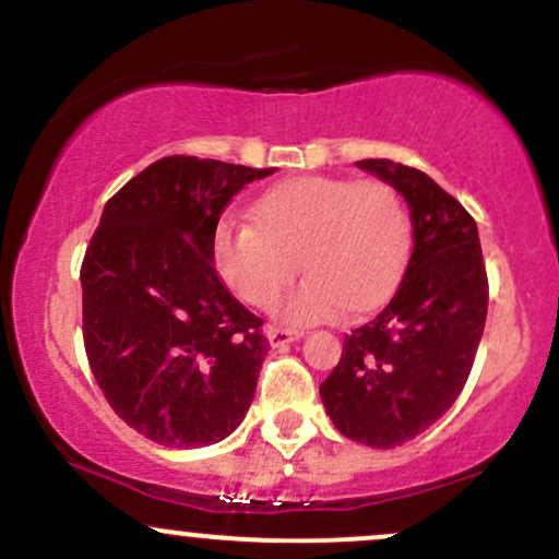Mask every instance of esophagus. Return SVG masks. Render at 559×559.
Wrapping results in <instances>:
<instances>
[{
    "label": "esophagus",
    "mask_w": 559,
    "mask_h": 559,
    "mask_svg": "<svg viewBox=\"0 0 559 559\" xmlns=\"http://www.w3.org/2000/svg\"><path fill=\"white\" fill-rule=\"evenodd\" d=\"M299 336V331L284 329V325H271V329H267V338H271V346H275V349H284V346L297 342Z\"/></svg>",
    "instance_id": "1"
}]
</instances>
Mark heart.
<instances>
[{
	"mask_svg": "<svg viewBox=\"0 0 559 559\" xmlns=\"http://www.w3.org/2000/svg\"><path fill=\"white\" fill-rule=\"evenodd\" d=\"M254 223H221L213 247L217 273L241 301L265 310L301 262L307 278L281 305L292 323L381 305L413 254V213L386 181L292 178L260 199Z\"/></svg>",
	"mask_w": 559,
	"mask_h": 559,
	"instance_id": "obj_1",
	"label": "heart"
}]
</instances>
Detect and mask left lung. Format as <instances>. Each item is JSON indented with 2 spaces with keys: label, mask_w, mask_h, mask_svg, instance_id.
Masks as SVG:
<instances>
[{
  "label": "left lung",
  "mask_w": 559,
  "mask_h": 559,
  "mask_svg": "<svg viewBox=\"0 0 559 559\" xmlns=\"http://www.w3.org/2000/svg\"><path fill=\"white\" fill-rule=\"evenodd\" d=\"M404 197L415 247L400 288L370 323L344 336L320 400L346 439L389 449L433 426L471 376L489 310L473 215L433 178L391 159H360Z\"/></svg>",
  "instance_id": "8db88e82"
}]
</instances>
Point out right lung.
Wrapping results in <instances>:
<instances>
[{
	"label": "right lung",
	"instance_id": "add662e5",
	"mask_svg": "<svg viewBox=\"0 0 559 559\" xmlns=\"http://www.w3.org/2000/svg\"><path fill=\"white\" fill-rule=\"evenodd\" d=\"M271 173L170 155L107 199L81 265L83 346L105 400L150 441L215 444L252 404L271 344L213 247L226 204Z\"/></svg>",
	"mask_w": 559,
	"mask_h": 559
}]
</instances>
